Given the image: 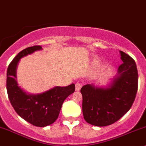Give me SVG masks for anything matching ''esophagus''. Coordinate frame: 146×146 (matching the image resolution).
<instances>
[{
    "mask_svg": "<svg viewBox=\"0 0 146 146\" xmlns=\"http://www.w3.org/2000/svg\"><path fill=\"white\" fill-rule=\"evenodd\" d=\"M82 85L80 83V82H76V91H79L81 88Z\"/></svg>",
    "mask_w": 146,
    "mask_h": 146,
    "instance_id": "esophagus-1",
    "label": "esophagus"
}]
</instances>
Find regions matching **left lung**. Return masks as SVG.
I'll list each match as a JSON object with an SVG mask.
<instances>
[{
  "label": "left lung",
  "instance_id": "left-lung-1",
  "mask_svg": "<svg viewBox=\"0 0 146 146\" xmlns=\"http://www.w3.org/2000/svg\"><path fill=\"white\" fill-rule=\"evenodd\" d=\"M123 64L107 88L87 84L82 87V114L88 123L97 126L111 125L131 109L138 90V70L135 61L120 51Z\"/></svg>",
  "mask_w": 146,
  "mask_h": 146
}]
</instances>
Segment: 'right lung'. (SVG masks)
Returning <instances> with one entry per match:
<instances>
[{
  "instance_id": "right-lung-1",
  "label": "right lung",
  "mask_w": 146,
  "mask_h": 146,
  "mask_svg": "<svg viewBox=\"0 0 146 146\" xmlns=\"http://www.w3.org/2000/svg\"><path fill=\"white\" fill-rule=\"evenodd\" d=\"M42 49L41 46H34L20 51L8 66L6 81L8 98L15 111L23 119L39 127L48 126L56 120L64 100L75 91L73 83L66 87L56 86L36 95L28 94L18 86L16 70L20 60Z\"/></svg>"
}]
</instances>
